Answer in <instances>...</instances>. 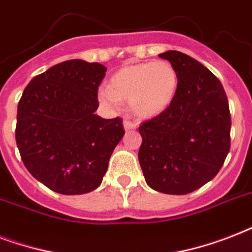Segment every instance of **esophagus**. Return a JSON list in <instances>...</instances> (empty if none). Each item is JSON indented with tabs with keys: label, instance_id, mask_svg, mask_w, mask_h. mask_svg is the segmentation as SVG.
I'll use <instances>...</instances> for the list:
<instances>
[{
	"label": "esophagus",
	"instance_id": "esophagus-1",
	"mask_svg": "<svg viewBox=\"0 0 252 252\" xmlns=\"http://www.w3.org/2000/svg\"><path fill=\"white\" fill-rule=\"evenodd\" d=\"M123 124H124V129L126 130H132V129H136V128H137V124H136V123L128 122V120H126V122L123 123Z\"/></svg>",
	"mask_w": 252,
	"mask_h": 252
}]
</instances>
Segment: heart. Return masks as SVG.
Segmentation results:
<instances>
[{
  "instance_id": "obj_1",
  "label": "heart",
  "mask_w": 252,
  "mask_h": 252,
  "mask_svg": "<svg viewBox=\"0 0 252 252\" xmlns=\"http://www.w3.org/2000/svg\"><path fill=\"white\" fill-rule=\"evenodd\" d=\"M179 87V76L171 63L156 60L123 66L110 78L108 89L99 91L104 106L115 108L128 100L130 112L141 119L156 118L171 106Z\"/></svg>"
}]
</instances>
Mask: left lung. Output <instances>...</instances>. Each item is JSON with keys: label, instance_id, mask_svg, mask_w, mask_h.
I'll use <instances>...</instances> for the list:
<instances>
[{"label": "left lung", "instance_id": "left-lung-1", "mask_svg": "<svg viewBox=\"0 0 252 252\" xmlns=\"http://www.w3.org/2000/svg\"><path fill=\"white\" fill-rule=\"evenodd\" d=\"M179 76L178 93L165 112L138 126V161L148 186L186 195L217 175L230 150V111L220 80L178 51L159 55Z\"/></svg>", "mask_w": 252, "mask_h": 252}]
</instances>
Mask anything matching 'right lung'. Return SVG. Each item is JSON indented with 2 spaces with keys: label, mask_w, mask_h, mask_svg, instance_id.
<instances>
[{
  "label": "right lung",
  "mask_w": 252,
  "mask_h": 252,
  "mask_svg": "<svg viewBox=\"0 0 252 252\" xmlns=\"http://www.w3.org/2000/svg\"><path fill=\"white\" fill-rule=\"evenodd\" d=\"M106 70L98 63L64 61L33 77L22 94L17 146L30 174L52 191L82 195L98 188L126 133L120 118L94 114Z\"/></svg>",
  "instance_id": "right-lung-1"
}]
</instances>
